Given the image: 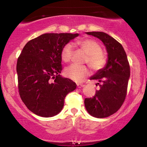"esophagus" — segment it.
Returning a JSON list of instances; mask_svg holds the SVG:
<instances>
[{
    "label": "esophagus",
    "mask_w": 147,
    "mask_h": 147,
    "mask_svg": "<svg viewBox=\"0 0 147 147\" xmlns=\"http://www.w3.org/2000/svg\"><path fill=\"white\" fill-rule=\"evenodd\" d=\"M84 86H85V85H84V84H78L77 85V88H82V87H84Z\"/></svg>",
    "instance_id": "34e87169"
}]
</instances>
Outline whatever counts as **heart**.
Returning a JSON list of instances; mask_svg holds the SVG:
<instances>
[{
  "label": "heart",
  "mask_w": 147,
  "mask_h": 147,
  "mask_svg": "<svg viewBox=\"0 0 147 147\" xmlns=\"http://www.w3.org/2000/svg\"><path fill=\"white\" fill-rule=\"evenodd\" d=\"M77 45L87 55L86 62L92 70H98L105 65L106 56L102 52L101 45L90 38H84L77 42ZM73 55V47L71 44H66L63 47L61 53V59L65 63H68L72 59ZM65 77L77 83L82 82L88 75L89 70L87 67L82 65H72L65 69Z\"/></svg>",
  "instance_id": "1"
}]
</instances>
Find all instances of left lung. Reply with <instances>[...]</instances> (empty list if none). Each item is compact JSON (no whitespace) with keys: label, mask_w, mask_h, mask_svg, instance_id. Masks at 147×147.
Returning <instances> with one entry per match:
<instances>
[{"label":"left lung","mask_w":147,"mask_h":147,"mask_svg":"<svg viewBox=\"0 0 147 147\" xmlns=\"http://www.w3.org/2000/svg\"><path fill=\"white\" fill-rule=\"evenodd\" d=\"M86 34L103 42L108 59L105 66L90 78L98 81L100 88L93 97L86 98L84 104L90 115L107 117L117 112L124 102L130 77L129 63L122 45L112 36L102 32Z\"/></svg>","instance_id":"left-lung-1"}]
</instances>
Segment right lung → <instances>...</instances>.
<instances>
[{
	"label": "right lung",
	"mask_w": 147,
	"mask_h": 147,
	"mask_svg": "<svg viewBox=\"0 0 147 147\" xmlns=\"http://www.w3.org/2000/svg\"><path fill=\"white\" fill-rule=\"evenodd\" d=\"M79 34L46 33L28 41L18 58V91L25 105L43 117L61 111L64 99L77 85L60 75L62 49Z\"/></svg>",
	"instance_id": "right-lung-1"
}]
</instances>
